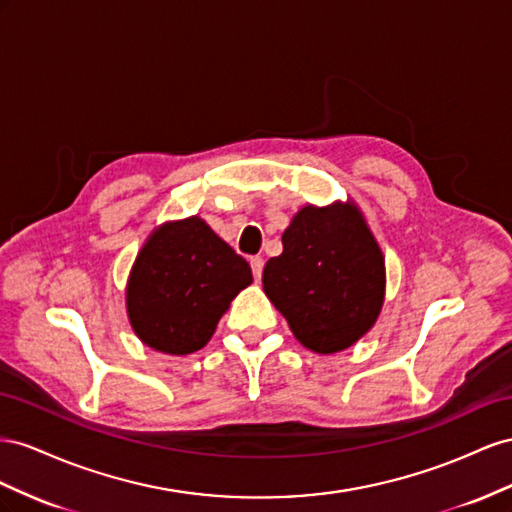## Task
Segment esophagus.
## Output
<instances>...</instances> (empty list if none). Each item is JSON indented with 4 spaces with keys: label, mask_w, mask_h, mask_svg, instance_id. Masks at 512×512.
Returning a JSON list of instances; mask_svg holds the SVG:
<instances>
[{
    "label": "esophagus",
    "mask_w": 512,
    "mask_h": 512,
    "mask_svg": "<svg viewBox=\"0 0 512 512\" xmlns=\"http://www.w3.org/2000/svg\"><path fill=\"white\" fill-rule=\"evenodd\" d=\"M251 268H253V276L259 281L261 279V272H264V259H261L259 255L251 257Z\"/></svg>",
    "instance_id": "1"
}]
</instances>
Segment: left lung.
I'll return each instance as SVG.
<instances>
[{
  "instance_id": "left-lung-1",
  "label": "left lung",
  "mask_w": 512,
  "mask_h": 512,
  "mask_svg": "<svg viewBox=\"0 0 512 512\" xmlns=\"http://www.w3.org/2000/svg\"><path fill=\"white\" fill-rule=\"evenodd\" d=\"M264 291L304 347L334 354L375 324L384 257L352 203L306 206L283 233V253L268 259Z\"/></svg>"
}]
</instances>
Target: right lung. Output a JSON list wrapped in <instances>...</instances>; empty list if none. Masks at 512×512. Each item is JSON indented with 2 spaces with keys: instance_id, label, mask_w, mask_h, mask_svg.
<instances>
[{
  "instance_id": "add662e5",
  "label": "right lung",
  "mask_w": 512,
  "mask_h": 512,
  "mask_svg": "<svg viewBox=\"0 0 512 512\" xmlns=\"http://www.w3.org/2000/svg\"><path fill=\"white\" fill-rule=\"evenodd\" d=\"M251 281L248 261L201 218L169 223L152 233L130 272V324L158 352L193 354Z\"/></svg>"
}]
</instances>
